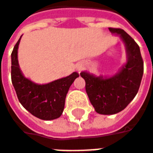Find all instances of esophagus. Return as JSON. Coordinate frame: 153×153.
<instances>
[{
	"instance_id": "obj_1",
	"label": "esophagus",
	"mask_w": 153,
	"mask_h": 153,
	"mask_svg": "<svg viewBox=\"0 0 153 153\" xmlns=\"http://www.w3.org/2000/svg\"><path fill=\"white\" fill-rule=\"evenodd\" d=\"M83 68H84V65H82V64H79L77 67H76V70H77L78 72H81Z\"/></svg>"
}]
</instances>
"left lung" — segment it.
<instances>
[{
  "mask_svg": "<svg viewBox=\"0 0 153 153\" xmlns=\"http://www.w3.org/2000/svg\"><path fill=\"white\" fill-rule=\"evenodd\" d=\"M109 30L124 43L126 64L111 76H97L87 71L81 72L89 101L101 114H114L124 110L137 94L143 73V59L135 40L121 29L109 28Z\"/></svg>",
  "mask_w": 153,
  "mask_h": 153,
  "instance_id": "left-lung-1",
  "label": "left lung"
}]
</instances>
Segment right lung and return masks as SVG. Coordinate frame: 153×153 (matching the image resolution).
<instances>
[{
  "instance_id": "obj_1",
  "label": "right lung",
  "mask_w": 153,
  "mask_h": 153,
  "mask_svg": "<svg viewBox=\"0 0 153 153\" xmlns=\"http://www.w3.org/2000/svg\"><path fill=\"white\" fill-rule=\"evenodd\" d=\"M20 37L11 54V79L20 103L26 111L42 120H53L64 111L65 98L78 72L48 84L34 83L23 75L18 59Z\"/></svg>"
}]
</instances>
